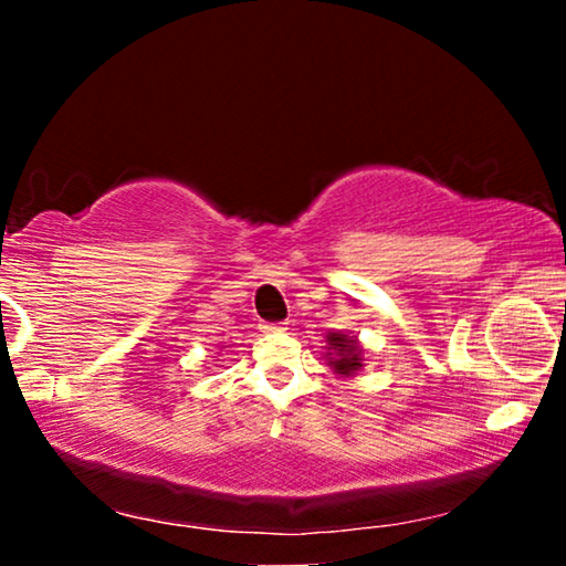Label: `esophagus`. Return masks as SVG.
<instances>
[{
  "mask_svg": "<svg viewBox=\"0 0 566 566\" xmlns=\"http://www.w3.org/2000/svg\"><path fill=\"white\" fill-rule=\"evenodd\" d=\"M260 329L265 332V335H277V332H285L289 327H285L283 322H262Z\"/></svg>",
  "mask_w": 566,
  "mask_h": 566,
  "instance_id": "obj_1",
  "label": "esophagus"
}]
</instances>
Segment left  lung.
Returning <instances> with one entry per match:
<instances>
[{
    "mask_svg": "<svg viewBox=\"0 0 566 566\" xmlns=\"http://www.w3.org/2000/svg\"><path fill=\"white\" fill-rule=\"evenodd\" d=\"M327 358L329 368L335 370L337 376H355L363 368V347L358 345V339L347 337L345 332H329L327 335Z\"/></svg>",
    "mask_w": 566,
    "mask_h": 566,
    "instance_id": "obj_1",
    "label": "left lung"
}]
</instances>
